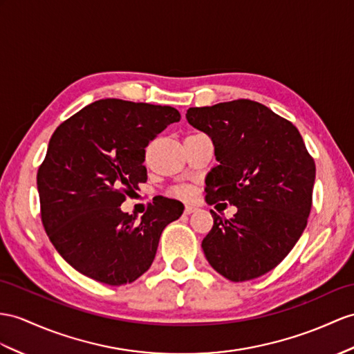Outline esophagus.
<instances>
[{
  "label": "esophagus",
  "mask_w": 354,
  "mask_h": 354,
  "mask_svg": "<svg viewBox=\"0 0 354 354\" xmlns=\"http://www.w3.org/2000/svg\"><path fill=\"white\" fill-rule=\"evenodd\" d=\"M198 210V207L195 205V204H186L185 205V213L186 214H191V213H194V212H196Z\"/></svg>",
  "instance_id": "34e87169"
}]
</instances>
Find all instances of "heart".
Segmentation results:
<instances>
[{
  "label": "heart",
  "mask_w": 354,
  "mask_h": 354,
  "mask_svg": "<svg viewBox=\"0 0 354 354\" xmlns=\"http://www.w3.org/2000/svg\"><path fill=\"white\" fill-rule=\"evenodd\" d=\"M176 194L177 195H182V196H187L189 194H191V191H189L187 187H178L177 191H176Z\"/></svg>",
  "instance_id": "heart-1"
}]
</instances>
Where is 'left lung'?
Returning <instances> with one entry per match:
<instances>
[{"instance_id":"8db88e82","label":"left lung","mask_w":354,"mask_h":354,"mask_svg":"<svg viewBox=\"0 0 354 354\" xmlns=\"http://www.w3.org/2000/svg\"><path fill=\"white\" fill-rule=\"evenodd\" d=\"M187 122L209 135L219 165L205 177V201L237 207L231 219L210 210L203 251L232 282L274 269L304 232L315 163L296 126L261 103L239 99L189 108Z\"/></svg>"}]
</instances>
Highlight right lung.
I'll list each match as a JSON object with an SVG mask.
<instances>
[{"label": "right lung", "mask_w": 354, "mask_h": 354, "mask_svg": "<svg viewBox=\"0 0 354 354\" xmlns=\"http://www.w3.org/2000/svg\"><path fill=\"white\" fill-rule=\"evenodd\" d=\"M172 106L102 99L76 112L50 136L37 172L41 222L75 270L108 286L131 283L150 269L163 228L183 204L163 198L136 222L120 205L147 182L145 147L168 124Z\"/></svg>", "instance_id": "1"}]
</instances>
